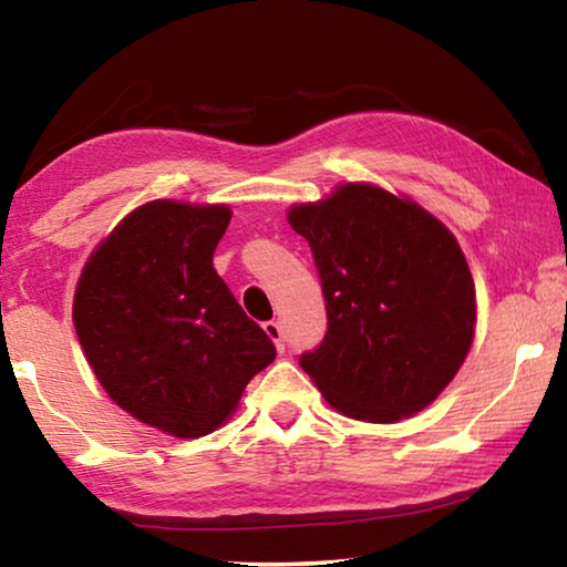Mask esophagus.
Wrapping results in <instances>:
<instances>
[{
    "label": "esophagus",
    "instance_id": "1",
    "mask_svg": "<svg viewBox=\"0 0 567 567\" xmlns=\"http://www.w3.org/2000/svg\"><path fill=\"white\" fill-rule=\"evenodd\" d=\"M265 332H267V338H270L275 344H277V350L280 352H285V334H282V328H280V322L277 320H267L265 324Z\"/></svg>",
    "mask_w": 567,
    "mask_h": 567
}]
</instances>
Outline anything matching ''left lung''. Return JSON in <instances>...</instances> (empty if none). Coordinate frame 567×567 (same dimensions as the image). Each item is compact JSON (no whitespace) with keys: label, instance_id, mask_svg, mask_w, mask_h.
Instances as JSON below:
<instances>
[{"label":"left lung","instance_id":"obj_1","mask_svg":"<svg viewBox=\"0 0 567 567\" xmlns=\"http://www.w3.org/2000/svg\"><path fill=\"white\" fill-rule=\"evenodd\" d=\"M318 265L328 332L302 370L342 415L398 422L427 408L473 344L475 285L453 233L364 182L287 213Z\"/></svg>","mask_w":567,"mask_h":567}]
</instances>
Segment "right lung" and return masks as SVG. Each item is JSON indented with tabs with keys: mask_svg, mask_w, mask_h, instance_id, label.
Here are the masks:
<instances>
[{
	"mask_svg": "<svg viewBox=\"0 0 567 567\" xmlns=\"http://www.w3.org/2000/svg\"><path fill=\"white\" fill-rule=\"evenodd\" d=\"M229 217L227 205H142L76 282L72 320L94 375L132 417L175 437L223 425L277 354L213 267Z\"/></svg>",
	"mask_w": 567,
	"mask_h": 567,
	"instance_id": "add662e5",
	"label": "right lung"
}]
</instances>
